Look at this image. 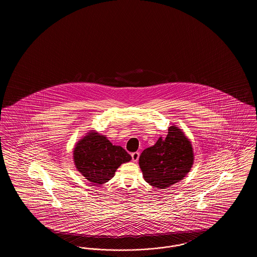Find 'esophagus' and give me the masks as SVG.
Listing matches in <instances>:
<instances>
[{
    "instance_id": "obj_1",
    "label": "esophagus",
    "mask_w": 257,
    "mask_h": 257,
    "mask_svg": "<svg viewBox=\"0 0 257 257\" xmlns=\"http://www.w3.org/2000/svg\"><path fill=\"white\" fill-rule=\"evenodd\" d=\"M131 156H132V160H133V162H137L139 158H140V152H133L132 154H131Z\"/></svg>"
}]
</instances>
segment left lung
I'll use <instances>...</instances> for the list:
<instances>
[{
	"label": "left lung",
	"mask_w": 257,
	"mask_h": 257,
	"mask_svg": "<svg viewBox=\"0 0 257 257\" xmlns=\"http://www.w3.org/2000/svg\"><path fill=\"white\" fill-rule=\"evenodd\" d=\"M194 164V151L190 140L178 127L171 126L166 139H158L140 156L139 165L147 183L167 189L179 182Z\"/></svg>",
	"instance_id": "obj_1"
}]
</instances>
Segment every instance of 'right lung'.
I'll use <instances>...</instances> for the list:
<instances>
[{
  "mask_svg": "<svg viewBox=\"0 0 257 257\" xmlns=\"http://www.w3.org/2000/svg\"><path fill=\"white\" fill-rule=\"evenodd\" d=\"M74 164L77 171L93 185L106 183L114 172L132 157L125 149L112 146L107 137L91 130L74 147Z\"/></svg>",
  "mask_w": 257,
  "mask_h": 257,
  "instance_id": "add662e5",
  "label": "right lung"
}]
</instances>
